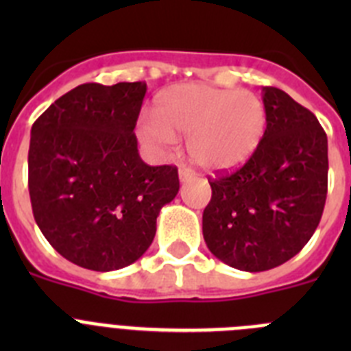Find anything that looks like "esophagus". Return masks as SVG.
Returning a JSON list of instances; mask_svg holds the SVG:
<instances>
[{"label":"esophagus","mask_w":351,"mask_h":351,"mask_svg":"<svg viewBox=\"0 0 351 351\" xmlns=\"http://www.w3.org/2000/svg\"><path fill=\"white\" fill-rule=\"evenodd\" d=\"M191 178H193V173H191L190 170L179 169V181H181V182H186V181H190Z\"/></svg>","instance_id":"1"}]
</instances>
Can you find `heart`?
Instances as JSON below:
<instances>
[{"label": "heart", "instance_id": "1", "mask_svg": "<svg viewBox=\"0 0 351 351\" xmlns=\"http://www.w3.org/2000/svg\"><path fill=\"white\" fill-rule=\"evenodd\" d=\"M265 123V107L253 93L176 84L156 96L153 121L138 126V137L149 147L165 151L176 144V135H186L195 165L219 173L243 167L253 156Z\"/></svg>", "mask_w": 351, "mask_h": 351}]
</instances>
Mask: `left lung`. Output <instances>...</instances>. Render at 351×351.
<instances>
[{"instance_id":"1","label":"left lung","mask_w":351,"mask_h":351,"mask_svg":"<svg viewBox=\"0 0 351 351\" xmlns=\"http://www.w3.org/2000/svg\"><path fill=\"white\" fill-rule=\"evenodd\" d=\"M262 93V141L241 169L209 179L213 197L202 216L210 253L246 272L295 256L315 234L327 198V135L316 116L281 89Z\"/></svg>"}]
</instances>
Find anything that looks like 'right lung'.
I'll return each instance as SVG.
<instances>
[{"instance_id": "obj_1", "label": "right lung", "mask_w": 351, "mask_h": 351, "mask_svg": "<svg viewBox=\"0 0 351 351\" xmlns=\"http://www.w3.org/2000/svg\"><path fill=\"white\" fill-rule=\"evenodd\" d=\"M147 86L82 84L31 128L33 216L51 246L84 269L108 272L144 255L161 207L179 191L173 165L138 156L135 125Z\"/></svg>"}]
</instances>
